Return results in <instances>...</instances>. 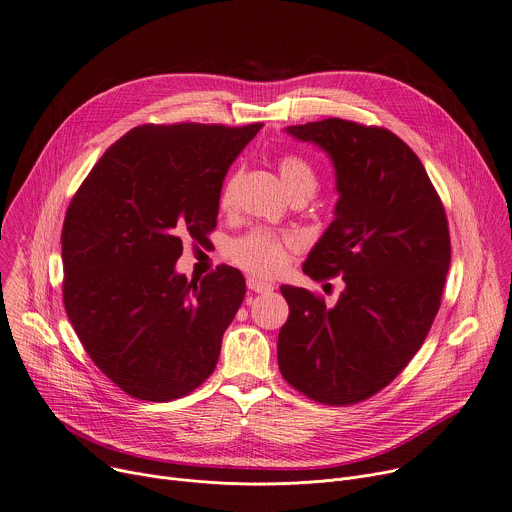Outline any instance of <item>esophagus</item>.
Instances as JSON below:
<instances>
[{
    "mask_svg": "<svg viewBox=\"0 0 512 512\" xmlns=\"http://www.w3.org/2000/svg\"><path fill=\"white\" fill-rule=\"evenodd\" d=\"M247 286H249V290H253L257 294H267L273 290V286L269 282H265V280H261V277H255V275L247 277Z\"/></svg>",
    "mask_w": 512,
    "mask_h": 512,
    "instance_id": "obj_1",
    "label": "esophagus"
}]
</instances>
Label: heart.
I'll return each instance as SVG.
<instances>
[{"label": "heart", "mask_w": 512, "mask_h": 512, "mask_svg": "<svg viewBox=\"0 0 512 512\" xmlns=\"http://www.w3.org/2000/svg\"><path fill=\"white\" fill-rule=\"evenodd\" d=\"M277 169H280L282 183L290 196L300 192H308V194L314 192L316 175L306 159L298 155H286L280 159V163H277ZM239 181H241L239 171H235L224 181V188L220 192V208L228 210L232 208V204H235ZM294 247H296V241L290 235H280V232H273V230L255 228L247 232L245 237L232 243L230 257L255 275H273L286 265L288 253Z\"/></svg>", "instance_id": "b5f03b06"}]
</instances>
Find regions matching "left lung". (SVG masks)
I'll use <instances>...</instances> for the list:
<instances>
[{
    "label": "left lung",
    "mask_w": 512,
    "mask_h": 512,
    "mask_svg": "<svg viewBox=\"0 0 512 512\" xmlns=\"http://www.w3.org/2000/svg\"><path fill=\"white\" fill-rule=\"evenodd\" d=\"M335 167L339 200L302 271L343 275L335 306L282 286L290 316L277 363L322 404H355L386 388L421 349L441 306L451 243L445 208L414 151L380 126L327 118L288 126Z\"/></svg>",
    "instance_id": "obj_1"
}]
</instances>
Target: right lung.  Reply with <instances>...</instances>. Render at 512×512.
Here are the masks:
<instances>
[{
	"mask_svg": "<svg viewBox=\"0 0 512 512\" xmlns=\"http://www.w3.org/2000/svg\"><path fill=\"white\" fill-rule=\"evenodd\" d=\"M261 126H136L69 204L61 235L67 316L91 361L134 398L175 400L216 367L245 277L220 265L188 282L175 263L183 239L200 243L216 226L226 171Z\"/></svg>",
	"mask_w": 512,
	"mask_h": 512,
	"instance_id": "add662e5",
	"label": "right lung"
}]
</instances>
